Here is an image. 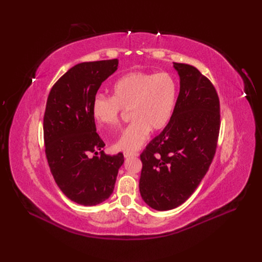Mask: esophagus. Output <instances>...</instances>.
<instances>
[{
    "instance_id": "esophagus-1",
    "label": "esophagus",
    "mask_w": 262,
    "mask_h": 262,
    "mask_svg": "<svg viewBox=\"0 0 262 262\" xmlns=\"http://www.w3.org/2000/svg\"><path fill=\"white\" fill-rule=\"evenodd\" d=\"M139 154L138 152H129V151H124L123 152V157L124 158H130V157H138Z\"/></svg>"
}]
</instances>
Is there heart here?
I'll return each mask as SVG.
<instances>
[{
  "label": "heart",
  "instance_id": "1",
  "mask_svg": "<svg viewBox=\"0 0 262 262\" xmlns=\"http://www.w3.org/2000/svg\"><path fill=\"white\" fill-rule=\"evenodd\" d=\"M112 96H95L92 115L102 131L117 130L122 111H130L133 121L114 144L117 150L134 151L143 146L149 132L167 126L178 98V83L168 72L132 71L111 87Z\"/></svg>",
  "mask_w": 262,
  "mask_h": 262
}]
</instances>
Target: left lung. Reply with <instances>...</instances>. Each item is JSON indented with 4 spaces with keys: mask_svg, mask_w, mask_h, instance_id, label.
Returning <instances> with one entry per match:
<instances>
[{
    "mask_svg": "<svg viewBox=\"0 0 262 262\" xmlns=\"http://www.w3.org/2000/svg\"><path fill=\"white\" fill-rule=\"evenodd\" d=\"M180 92L173 114L141 154L140 192L152 209L182 205L196 190L214 158L221 127L220 99L197 68L173 63Z\"/></svg>",
    "mask_w": 262,
    "mask_h": 262,
    "instance_id": "1",
    "label": "left lung"
}]
</instances>
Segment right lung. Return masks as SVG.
Returning a JSON list of instances; mask_svg holds the SVG:
<instances>
[{"mask_svg":"<svg viewBox=\"0 0 262 262\" xmlns=\"http://www.w3.org/2000/svg\"><path fill=\"white\" fill-rule=\"evenodd\" d=\"M117 66L116 58L73 66L56 81L47 100L43 140L48 164L60 191L79 205L96 206L107 199L123 163L121 152L108 156L102 150L105 144L96 132L92 115L98 90Z\"/></svg>","mask_w":262,"mask_h":262,"instance_id":"1","label":"right lung"}]
</instances>
